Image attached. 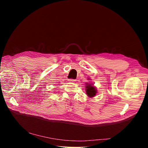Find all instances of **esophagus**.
<instances>
[{
	"mask_svg": "<svg viewBox=\"0 0 148 148\" xmlns=\"http://www.w3.org/2000/svg\"><path fill=\"white\" fill-rule=\"evenodd\" d=\"M69 82H76V79H69Z\"/></svg>",
	"mask_w": 148,
	"mask_h": 148,
	"instance_id": "1",
	"label": "esophagus"
}]
</instances>
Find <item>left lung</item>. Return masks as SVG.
<instances>
[{
    "instance_id": "1",
    "label": "left lung",
    "mask_w": 148,
    "mask_h": 148,
    "mask_svg": "<svg viewBox=\"0 0 148 148\" xmlns=\"http://www.w3.org/2000/svg\"><path fill=\"white\" fill-rule=\"evenodd\" d=\"M86 95L89 97H92L94 96H95L97 93V89L96 88L94 87L91 84H86Z\"/></svg>"
}]
</instances>
